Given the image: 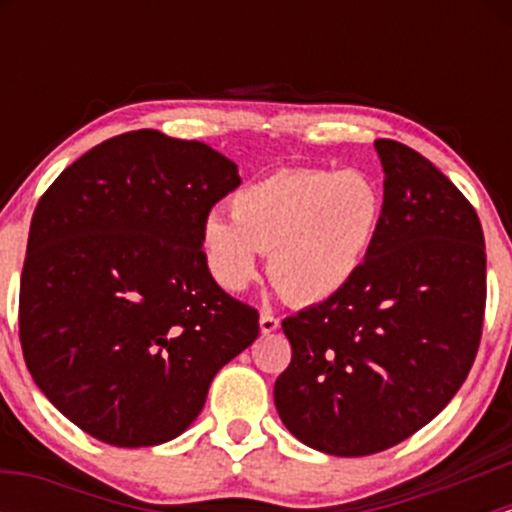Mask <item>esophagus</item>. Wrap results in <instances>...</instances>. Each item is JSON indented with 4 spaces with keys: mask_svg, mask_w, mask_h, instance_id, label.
Wrapping results in <instances>:
<instances>
[{
    "mask_svg": "<svg viewBox=\"0 0 512 512\" xmlns=\"http://www.w3.org/2000/svg\"><path fill=\"white\" fill-rule=\"evenodd\" d=\"M279 317L276 315H272V313H262L260 315V330H262V334H272V332H276L279 330Z\"/></svg>",
    "mask_w": 512,
    "mask_h": 512,
    "instance_id": "esophagus-1",
    "label": "esophagus"
}]
</instances>
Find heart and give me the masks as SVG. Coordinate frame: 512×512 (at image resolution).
I'll return each instance as SVG.
<instances>
[{
    "label": "heart",
    "mask_w": 512,
    "mask_h": 512,
    "mask_svg": "<svg viewBox=\"0 0 512 512\" xmlns=\"http://www.w3.org/2000/svg\"><path fill=\"white\" fill-rule=\"evenodd\" d=\"M228 216L202 221L199 245L216 284L243 291L267 252L272 284L293 303L342 293L361 272L383 223V190L356 168L276 170L240 187Z\"/></svg>",
    "instance_id": "heart-1"
}]
</instances>
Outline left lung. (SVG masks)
Wrapping results in <instances>:
<instances>
[{
    "label": "left lung",
    "mask_w": 512,
    "mask_h": 512,
    "mask_svg": "<svg viewBox=\"0 0 512 512\" xmlns=\"http://www.w3.org/2000/svg\"><path fill=\"white\" fill-rule=\"evenodd\" d=\"M383 223L342 293L286 317L291 363L276 378L281 421L337 457L383 452L448 407L477 356L486 252L477 211L428 158L375 142Z\"/></svg>",
    "instance_id": "1"
}]
</instances>
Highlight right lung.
<instances>
[{
	"mask_svg": "<svg viewBox=\"0 0 512 512\" xmlns=\"http://www.w3.org/2000/svg\"><path fill=\"white\" fill-rule=\"evenodd\" d=\"M240 185L202 142L156 129L93 146L35 207L19 334L35 385L72 424L117 448L178 438L211 380L260 334L228 296L199 231Z\"/></svg>",
	"mask_w": 512,
	"mask_h": 512,
	"instance_id": "obj_1",
	"label": "right lung"
}]
</instances>
